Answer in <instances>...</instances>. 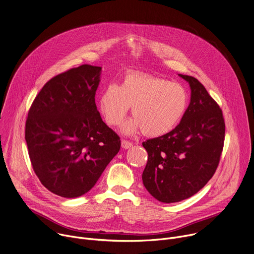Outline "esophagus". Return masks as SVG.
<instances>
[{
    "instance_id": "1",
    "label": "esophagus",
    "mask_w": 254,
    "mask_h": 254,
    "mask_svg": "<svg viewBox=\"0 0 254 254\" xmlns=\"http://www.w3.org/2000/svg\"><path fill=\"white\" fill-rule=\"evenodd\" d=\"M132 146V142H130L129 140H127V139H122V147L124 149H129L130 147Z\"/></svg>"
}]
</instances>
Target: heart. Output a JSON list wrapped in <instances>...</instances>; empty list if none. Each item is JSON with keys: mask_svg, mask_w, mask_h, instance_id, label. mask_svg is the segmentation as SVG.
I'll list each match as a JSON object with an SVG mask.
<instances>
[{"mask_svg": "<svg viewBox=\"0 0 254 254\" xmlns=\"http://www.w3.org/2000/svg\"><path fill=\"white\" fill-rule=\"evenodd\" d=\"M187 105L188 94L182 85L141 73L127 74L120 86L108 84L99 99V111L107 125H120L131 106L134 117L123 126V132L142 130L149 136L174 129Z\"/></svg>", "mask_w": 254, "mask_h": 254, "instance_id": "b5f03b06", "label": "heart"}]
</instances>
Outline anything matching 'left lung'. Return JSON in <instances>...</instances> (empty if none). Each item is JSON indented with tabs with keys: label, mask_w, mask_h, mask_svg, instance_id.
<instances>
[{
	"label": "left lung",
	"mask_w": 254,
	"mask_h": 254,
	"mask_svg": "<svg viewBox=\"0 0 254 254\" xmlns=\"http://www.w3.org/2000/svg\"><path fill=\"white\" fill-rule=\"evenodd\" d=\"M179 76L191 88L182 120L170 132L142 142L149 156L141 176L143 186L163 203L180 202L200 191L218 167L224 144L219 105L198 79Z\"/></svg>",
	"instance_id": "1"
}]
</instances>
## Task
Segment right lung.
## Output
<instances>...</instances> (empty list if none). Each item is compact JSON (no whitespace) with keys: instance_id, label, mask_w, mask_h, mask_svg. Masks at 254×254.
I'll list each match as a JSON object with an SVG mask.
<instances>
[{"instance_id":"1","label":"right lung","mask_w":254,"mask_h":254,"mask_svg":"<svg viewBox=\"0 0 254 254\" xmlns=\"http://www.w3.org/2000/svg\"><path fill=\"white\" fill-rule=\"evenodd\" d=\"M101 67L88 64L51 78L35 97L25 139L35 174L50 192L87 193L121 149L120 136L95 104Z\"/></svg>"}]
</instances>
